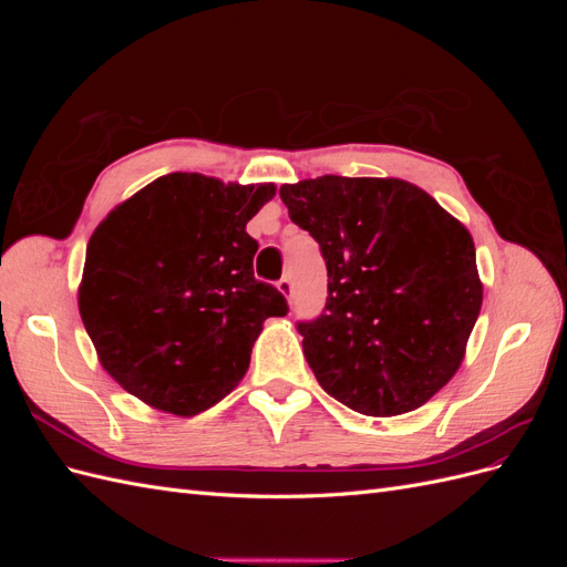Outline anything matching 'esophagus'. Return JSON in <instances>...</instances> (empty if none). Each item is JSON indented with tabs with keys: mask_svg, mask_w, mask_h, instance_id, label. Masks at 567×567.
Listing matches in <instances>:
<instances>
[{
	"mask_svg": "<svg viewBox=\"0 0 567 567\" xmlns=\"http://www.w3.org/2000/svg\"><path fill=\"white\" fill-rule=\"evenodd\" d=\"M277 288H279V293H281V296H286V298L290 300V293H293V284H290V279H288V277L279 279V281H277Z\"/></svg>",
	"mask_w": 567,
	"mask_h": 567,
	"instance_id": "1",
	"label": "esophagus"
}]
</instances>
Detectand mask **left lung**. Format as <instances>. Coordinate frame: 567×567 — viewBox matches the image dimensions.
<instances>
[{
  "instance_id": "1",
  "label": "left lung",
  "mask_w": 567,
  "mask_h": 567,
  "mask_svg": "<svg viewBox=\"0 0 567 567\" xmlns=\"http://www.w3.org/2000/svg\"><path fill=\"white\" fill-rule=\"evenodd\" d=\"M279 196L329 269L323 312L298 321L319 385L367 416L425 404L461 367L483 305L468 229L394 177L323 175Z\"/></svg>"
}]
</instances>
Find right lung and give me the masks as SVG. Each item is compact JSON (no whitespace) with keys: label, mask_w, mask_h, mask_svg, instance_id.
I'll use <instances>...</instances> for the list:
<instances>
[{"label":"right lung","mask_w":567,"mask_h":567,"mask_svg":"<svg viewBox=\"0 0 567 567\" xmlns=\"http://www.w3.org/2000/svg\"><path fill=\"white\" fill-rule=\"evenodd\" d=\"M274 194V184L173 173L94 229L80 317L101 367L134 398L196 416L244 379L265 319L288 312L279 290L255 279L246 231Z\"/></svg>","instance_id":"add662e5"}]
</instances>
